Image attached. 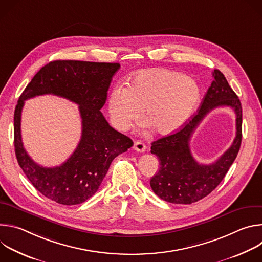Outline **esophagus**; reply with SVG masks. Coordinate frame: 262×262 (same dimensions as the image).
Here are the masks:
<instances>
[{"mask_svg":"<svg viewBox=\"0 0 262 262\" xmlns=\"http://www.w3.org/2000/svg\"><path fill=\"white\" fill-rule=\"evenodd\" d=\"M146 148H147L146 145L141 141H136L134 143V149L138 152H144L146 150Z\"/></svg>","mask_w":262,"mask_h":262,"instance_id":"1","label":"esophagus"}]
</instances>
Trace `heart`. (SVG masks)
I'll use <instances>...</instances> for the list:
<instances>
[{
  "instance_id": "1",
  "label": "heart",
  "mask_w": 262,
  "mask_h": 262,
  "mask_svg": "<svg viewBox=\"0 0 262 262\" xmlns=\"http://www.w3.org/2000/svg\"><path fill=\"white\" fill-rule=\"evenodd\" d=\"M200 99V88L190 77L166 68L137 72L128 87L118 85L108 95V114L114 126L126 130L145 114L159 135H170L190 119Z\"/></svg>"
}]
</instances>
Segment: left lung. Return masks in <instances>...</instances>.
<instances>
[{"label":"left lung","instance_id":"1","mask_svg":"<svg viewBox=\"0 0 262 262\" xmlns=\"http://www.w3.org/2000/svg\"><path fill=\"white\" fill-rule=\"evenodd\" d=\"M197 114L179 132L155 141L151 154L160 161L159 172L150 179L152 191L163 200L174 204H191L210 194L233 164L242 143V104L224 74L214 69ZM219 106H230L237 114V136L229 150L210 165L199 164L189 149V140L199 123Z\"/></svg>","mask_w":262,"mask_h":262}]
</instances>
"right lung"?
<instances>
[{"label": "right lung", "instance_id": "add662e5", "mask_svg": "<svg viewBox=\"0 0 262 262\" xmlns=\"http://www.w3.org/2000/svg\"><path fill=\"white\" fill-rule=\"evenodd\" d=\"M119 68V63L52 61L35 74L19 96L14 111L15 156L34 188L47 198L63 205L85 202L97 192L112 161L134 145L132 139L110 126L100 112ZM45 94L77 103L82 118V137L76 150L54 168L42 167L28 157L20 134L24 100Z\"/></svg>", "mask_w": 262, "mask_h": 262}]
</instances>
